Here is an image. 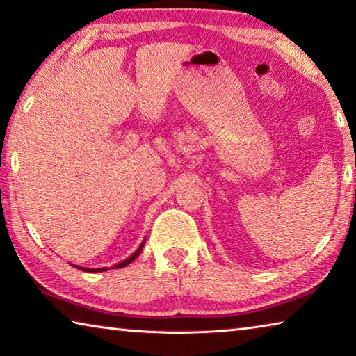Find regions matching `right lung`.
<instances>
[{"label": "right lung", "instance_id": "right-lung-1", "mask_svg": "<svg viewBox=\"0 0 356 356\" xmlns=\"http://www.w3.org/2000/svg\"><path fill=\"white\" fill-rule=\"evenodd\" d=\"M142 248H144V243H142V245L139 246V249H137V251H136L134 254H132V256H131L129 259H126V261L120 262L118 265H115V267H116V268H121V267H124V265L131 264L137 256H139L140 251H142ZM73 267H76V265H73ZM76 268H81V267H76ZM81 270H84V272H105V270H108V268H81Z\"/></svg>", "mask_w": 356, "mask_h": 356}]
</instances>
